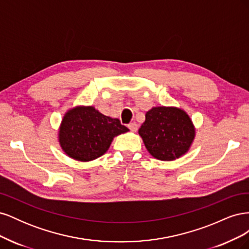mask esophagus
I'll list each match as a JSON object with an SVG mask.
<instances>
[{"mask_svg": "<svg viewBox=\"0 0 249 249\" xmlns=\"http://www.w3.org/2000/svg\"><path fill=\"white\" fill-rule=\"evenodd\" d=\"M127 127H129L132 132H136L138 130V124L136 123H131L127 124Z\"/></svg>", "mask_w": 249, "mask_h": 249, "instance_id": "obj_1", "label": "esophagus"}]
</instances>
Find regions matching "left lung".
I'll use <instances>...</instances> for the list:
<instances>
[{
	"label": "left lung",
	"mask_w": 249,
	"mask_h": 249,
	"mask_svg": "<svg viewBox=\"0 0 249 249\" xmlns=\"http://www.w3.org/2000/svg\"><path fill=\"white\" fill-rule=\"evenodd\" d=\"M138 132L148 153L162 161L176 160L186 154L195 136L189 115L175 107L150 109Z\"/></svg>",
	"instance_id": "obj_1"
}]
</instances>
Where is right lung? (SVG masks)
I'll return each mask as SVG.
<instances>
[{"instance_id": "1", "label": "right lung", "mask_w": 249, "mask_h": 249, "mask_svg": "<svg viewBox=\"0 0 249 249\" xmlns=\"http://www.w3.org/2000/svg\"><path fill=\"white\" fill-rule=\"evenodd\" d=\"M127 131L119 119L105 116L93 107H76L62 119L59 142L66 155L87 162L103 156L113 138Z\"/></svg>"}]
</instances>
